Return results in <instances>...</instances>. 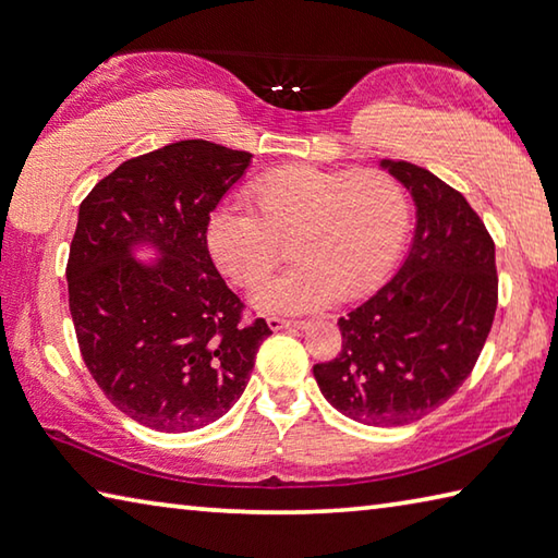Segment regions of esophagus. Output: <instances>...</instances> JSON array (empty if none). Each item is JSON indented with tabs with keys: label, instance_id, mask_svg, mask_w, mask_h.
<instances>
[{
	"label": "esophagus",
	"instance_id": "34e87169",
	"mask_svg": "<svg viewBox=\"0 0 558 558\" xmlns=\"http://www.w3.org/2000/svg\"><path fill=\"white\" fill-rule=\"evenodd\" d=\"M267 325L271 330H281V328H306V320H289V318H279V315H269Z\"/></svg>",
	"mask_w": 558,
	"mask_h": 558
}]
</instances>
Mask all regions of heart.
<instances>
[{"label": "heart", "mask_w": 558, "mask_h": 558, "mask_svg": "<svg viewBox=\"0 0 558 558\" xmlns=\"http://www.w3.org/2000/svg\"><path fill=\"white\" fill-rule=\"evenodd\" d=\"M252 214L220 208L206 223L216 267L243 289H255L289 245L296 262L255 291L262 311H306L354 301L391 271L410 223L405 186L384 170H328L289 165L247 186Z\"/></svg>", "instance_id": "obj_1"}]
</instances>
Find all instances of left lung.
Wrapping results in <instances>:
<instances>
[{"instance_id":"obj_1","label":"left lung","mask_w":558,"mask_h":558,"mask_svg":"<svg viewBox=\"0 0 558 558\" xmlns=\"http://www.w3.org/2000/svg\"><path fill=\"white\" fill-rule=\"evenodd\" d=\"M417 206L396 277L338 320L340 354L313 366L342 415L401 427L433 413L474 372L498 306L496 243L457 189L425 167L384 160Z\"/></svg>"}]
</instances>
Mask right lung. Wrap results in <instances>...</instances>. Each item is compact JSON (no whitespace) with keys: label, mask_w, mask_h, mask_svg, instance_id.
<instances>
[{"label":"right lung","mask_w":558,"mask_h":558,"mask_svg":"<svg viewBox=\"0 0 558 558\" xmlns=\"http://www.w3.org/2000/svg\"><path fill=\"white\" fill-rule=\"evenodd\" d=\"M250 153L180 141L116 167L80 204L68 257L82 360L109 401L157 433H189L243 396L271 330L245 323L206 247V223ZM135 244L162 260L141 266Z\"/></svg>","instance_id":"obj_1"}]
</instances>
